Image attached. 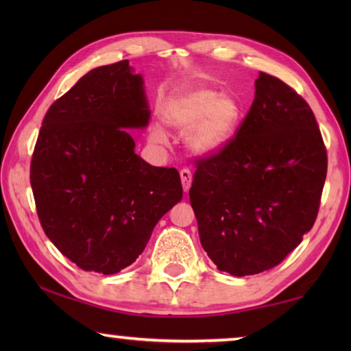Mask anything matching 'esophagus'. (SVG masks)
<instances>
[{"instance_id":"1","label":"esophagus","mask_w":351,"mask_h":351,"mask_svg":"<svg viewBox=\"0 0 351 351\" xmlns=\"http://www.w3.org/2000/svg\"><path fill=\"white\" fill-rule=\"evenodd\" d=\"M181 175V181H182V189L184 192H189L190 186H192V171H190L189 169H182L180 171Z\"/></svg>"}]
</instances>
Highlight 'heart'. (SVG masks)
Returning a JSON list of instances; mask_svg holds the SVG:
<instances>
[{
	"mask_svg": "<svg viewBox=\"0 0 351 351\" xmlns=\"http://www.w3.org/2000/svg\"><path fill=\"white\" fill-rule=\"evenodd\" d=\"M241 104L230 93L198 86L176 94L165 102L162 121L175 130H187L189 150L199 156L221 152L232 141L241 121ZM154 139H162L159 130Z\"/></svg>",
	"mask_w": 351,
	"mask_h": 351,
	"instance_id": "b5f03b06",
	"label": "heart"
}]
</instances>
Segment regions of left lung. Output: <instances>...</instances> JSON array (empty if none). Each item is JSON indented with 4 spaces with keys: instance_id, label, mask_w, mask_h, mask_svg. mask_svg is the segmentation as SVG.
I'll return each mask as SVG.
<instances>
[{
    "instance_id": "8db88e82",
    "label": "left lung",
    "mask_w": 351,
    "mask_h": 351,
    "mask_svg": "<svg viewBox=\"0 0 351 351\" xmlns=\"http://www.w3.org/2000/svg\"><path fill=\"white\" fill-rule=\"evenodd\" d=\"M326 148L305 99L260 73L232 141L197 159L189 197L219 271L243 277L282 263L316 221Z\"/></svg>"
}]
</instances>
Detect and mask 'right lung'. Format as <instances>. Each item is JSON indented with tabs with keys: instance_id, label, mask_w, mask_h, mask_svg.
<instances>
[{
	"instance_id": "1",
	"label": "right lung",
	"mask_w": 351,
	"mask_h": 351,
	"mask_svg": "<svg viewBox=\"0 0 351 351\" xmlns=\"http://www.w3.org/2000/svg\"><path fill=\"white\" fill-rule=\"evenodd\" d=\"M148 119L142 75L122 60L83 75L41 123L31 161L35 207L47 239L83 271L110 276L132 265L182 198L176 169L134 153L125 128Z\"/></svg>"
}]
</instances>
